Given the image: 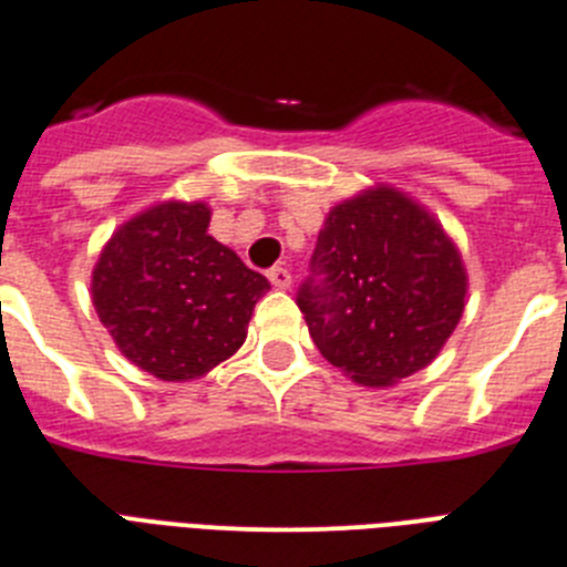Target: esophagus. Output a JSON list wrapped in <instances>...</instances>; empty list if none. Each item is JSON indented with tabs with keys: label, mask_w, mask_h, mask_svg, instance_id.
<instances>
[{
	"label": "esophagus",
	"mask_w": 567,
	"mask_h": 567,
	"mask_svg": "<svg viewBox=\"0 0 567 567\" xmlns=\"http://www.w3.org/2000/svg\"><path fill=\"white\" fill-rule=\"evenodd\" d=\"M268 279H271L274 288H279V290L290 288V271L288 268H282V265H274L271 271H268Z\"/></svg>",
	"instance_id": "34e87169"
}]
</instances>
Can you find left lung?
<instances>
[{
	"instance_id": "1",
	"label": "left lung",
	"mask_w": 567,
	"mask_h": 567,
	"mask_svg": "<svg viewBox=\"0 0 567 567\" xmlns=\"http://www.w3.org/2000/svg\"><path fill=\"white\" fill-rule=\"evenodd\" d=\"M466 271L452 239L395 188L336 206L296 290L319 353L364 386L430 364L463 313Z\"/></svg>"
}]
</instances>
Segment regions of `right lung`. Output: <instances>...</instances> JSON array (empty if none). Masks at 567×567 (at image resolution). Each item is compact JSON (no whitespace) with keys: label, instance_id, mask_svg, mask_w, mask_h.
I'll return each mask as SVG.
<instances>
[{"label":"right lung","instance_id":"right-lung-1","mask_svg":"<svg viewBox=\"0 0 567 567\" xmlns=\"http://www.w3.org/2000/svg\"><path fill=\"white\" fill-rule=\"evenodd\" d=\"M203 203H161L112 234L93 271V305L121 353L163 381L206 375L246 341L271 288L208 237Z\"/></svg>","mask_w":567,"mask_h":567}]
</instances>
